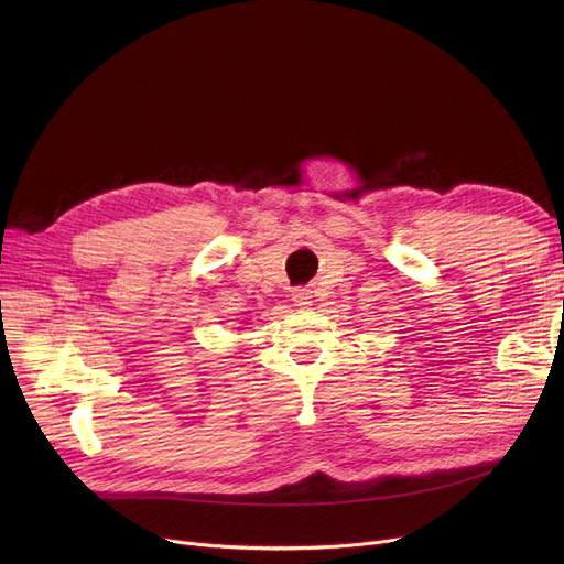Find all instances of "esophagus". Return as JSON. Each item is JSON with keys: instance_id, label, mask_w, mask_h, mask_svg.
Here are the masks:
<instances>
[{"instance_id": "34e87169", "label": "esophagus", "mask_w": 564, "mask_h": 564, "mask_svg": "<svg viewBox=\"0 0 564 564\" xmlns=\"http://www.w3.org/2000/svg\"><path fill=\"white\" fill-rule=\"evenodd\" d=\"M292 302H294V306L308 308V306H313V294H311V290H297V292H292Z\"/></svg>"}]
</instances>
